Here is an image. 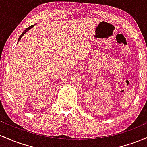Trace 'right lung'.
<instances>
[{
  "mask_svg": "<svg viewBox=\"0 0 147 147\" xmlns=\"http://www.w3.org/2000/svg\"><path fill=\"white\" fill-rule=\"evenodd\" d=\"M35 26V25H31V26H29V27H28V28H27L26 29V30H24V31L23 32V33H22V35H20V36H19V39H18V42H19V40H21V38H22V36H23V35H24V34H25V33H26V32H27V31H28V30H30V28H33V26Z\"/></svg>",
  "mask_w": 147,
  "mask_h": 147,
  "instance_id": "right-lung-1",
  "label": "right lung"
}]
</instances>
